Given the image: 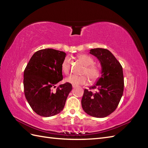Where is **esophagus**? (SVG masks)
I'll list each match as a JSON object with an SVG mask.
<instances>
[{
	"label": "esophagus",
	"mask_w": 148,
	"mask_h": 148,
	"mask_svg": "<svg viewBox=\"0 0 148 148\" xmlns=\"http://www.w3.org/2000/svg\"><path fill=\"white\" fill-rule=\"evenodd\" d=\"M77 86V85H76V84H72V87L73 88H76Z\"/></svg>",
	"instance_id": "1"
}]
</instances>
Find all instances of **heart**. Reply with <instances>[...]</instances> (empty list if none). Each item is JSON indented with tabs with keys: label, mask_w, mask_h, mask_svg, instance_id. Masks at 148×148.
I'll return each mask as SVG.
<instances>
[{
	"label": "heart",
	"mask_w": 148,
	"mask_h": 148,
	"mask_svg": "<svg viewBox=\"0 0 148 148\" xmlns=\"http://www.w3.org/2000/svg\"><path fill=\"white\" fill-rule=\"evenodd\" d=\"M78 60L81 62L84 65L81 73L85 75L77 76V75H71L65 81L72 84H86L88 82V78L91 81H95L99 78L100 75V70L98 66L93 64L94 60L90 56L85 54H80L77 56ZM71 60L69 57L64 59L62 63V71L65 74H69L71 71ZM89 77L88 78L86 75Z\"/></svg>",
	"instance_id": "b5f03b06"
}]
</instances>
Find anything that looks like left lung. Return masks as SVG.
I'll use <instances>...</instances> for the list:
<instances>
[{
	"label": "left lung",
	"mask_w": 148,
	"mask_h": 148,
	"mask_svg": "<svg viewBox=\"0 0 148 148\" xmlns=\"http://www.w3.org/2000/svg\"><path fill=\"white\" fill-rule=\"evenodd\" d=\"M90 54L99 59L102 66V75L90 89L99 90L93 93L85 89L81 99L84 112L93 117L104 118L114 112L119 104L124 90L123 68L108 49H90Z\"/></svg>",
	"instance_id": "obj_1"
}]
</instances>
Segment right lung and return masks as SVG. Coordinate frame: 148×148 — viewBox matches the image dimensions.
Segmentation results:
<instances>
[{
	"mask_svg": "<svg viewBox=\"0 0 148 148\" xmlns=\"http://www.w3.org/2000/svg\"><path fill=\"white\" fill-rule=\"evenodd\" d=\"M66 53L48 48L39 50L31 57L24 71V93L33 111L44 117L58 114L64 109L72 84L65 83L55 88L63 79L62 63Z\"/></svg>",
	"mask_w": 148,
	"mask_h": 148,
	"instance_id": "obj_1",
	"label": "right lung"
}]
</instances>
